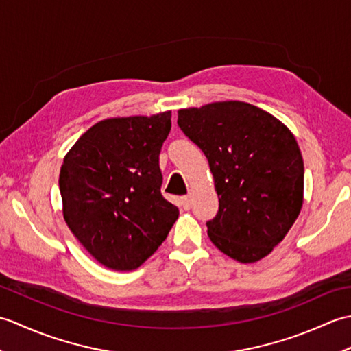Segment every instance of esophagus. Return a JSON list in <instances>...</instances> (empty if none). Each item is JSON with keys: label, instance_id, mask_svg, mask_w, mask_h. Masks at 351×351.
<instances>
[{"label": "esophagus", "instance_id": "obj_1", "mask_svg": "<svg viewBox=\"0 0 351 351\" xmlns=\"http://www.w3.org/2000/svg\"><path fill=\"white\" fill-rule=\"evenodd\" d=\"M180 204H181V208H182V210L189 211V210H190V206H191V199H190V196H182V197H181V200H180Z\"/></svg>", "mask_w": 351, "mask_h": 351}]
</instances>
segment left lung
<instances>
[{"label": "left lung", "instance_id": "1", "mask_svg": "<svg viewBox=\"0 0 351 351\" xmlns=\"http://www.w3.org/2000/svg\"><path fill=\"white\" fill-rule=\"evenodd\" d=\"M178 125L205 154L219 196L208 237L225 255L256 263L278 245L303 205V158L279 119L241 101L178 111Z\"/></svg>", "mask_w": 351, "mask_h": 351}]
</instances>
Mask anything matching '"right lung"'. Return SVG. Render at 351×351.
<instances>
[{
  "mask_svg": "<svg viewBox=\"0 0 351 351\" xmlns=\"http://www.w3.org/2000/svg\"><path fill=\"white\" fill-rule=\"evenodd\" d=\"M170 111L95 123L60 169L63 217L90 255L116 271L136 270L166 240L180 210L161 195L160 152Z\"/></svg>",
  "mask_w": 351,
  "mask_h": 351,
  "instance_id": "obj_1",
  "label": "right lung"
}]
</instances>
